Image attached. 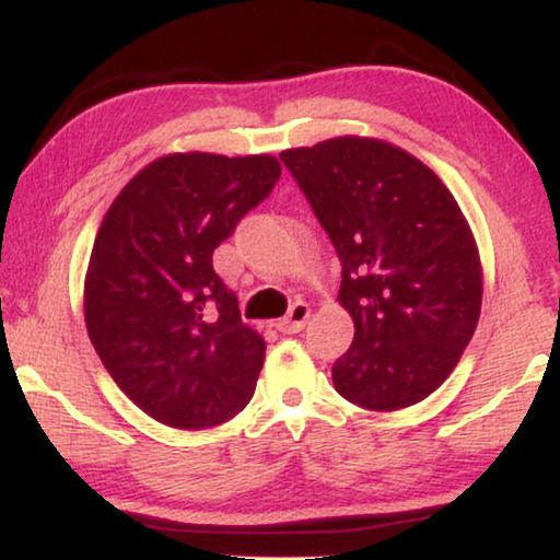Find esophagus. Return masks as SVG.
<instances>
[{"mask_svg":"<svg viewBox=\"0 0 560 560\" xmlns=\"http://www.w3.org/2000/svg\"><path fill=\"white\" fill-rule=\"evenodd\" d=\"M310 319V305L307 302H295V305L290 307V312L280 322H275V327H278L282 335H298V331L305 329Z\"/></svg>","mask_w":560,"mask_h":560,"instance_id":"obj_1","label":"esophagus"}]
</instances>
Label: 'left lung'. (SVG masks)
Instances as JSON below:
<instances>
[{"mask_svg": "<svg viewBox=\"0 0 560 560\" xmlns=\"http://www.w3.org/2000/svg\"><path fill=\"white\" fill-rule=\"evenodd\" d=\"M341 262L354 341L331 366L366 410L428 398L475 335L482 270L455 196L416 156L369 137L280 154Z\"/></svg>", "mask_w": 560, "mask_h": 560, "instance_id": "left-lung-1", "label": "left lung"}]
</instances>
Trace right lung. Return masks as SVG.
<instances>
[{
    "instance_id": "right-lung-1",
    "label": "right lung",
    "mask_w": 560,
    "mask_h": 560,
    "mask_svg": "<svg viewBox=\"0 0 560 560\" xmlns=\"http://www.w3.org/2000/svg\"><path fill=\"white\" fill-rule=\"evenodd\" d=\"M270 154H170L107 209L85 278L88 337L122 394L164 425L238 416L265 341L213 270V250L280 179Z\"/></svg>"
}]
</instances>
